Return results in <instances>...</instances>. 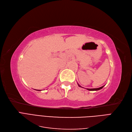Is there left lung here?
<instances>
[{"label": "left lung", "mask_w": 132, "mask_h": 132, "mask_svg": "<svg viewBox=\"0 0 132 132\" xmlns=\"http://www.w3.org/2000/svg\"><path fill=\"white\" fill-rule=\"evenodd\" d=\"M78 85H79V86H80V87H81L80 85H79V84H78ZM103 86H101V87H98V88H95V89H87V90H89V91H97V90H100V89H102Z\"/></svg>", "instance_id": "8db88e82"}]
</instances>
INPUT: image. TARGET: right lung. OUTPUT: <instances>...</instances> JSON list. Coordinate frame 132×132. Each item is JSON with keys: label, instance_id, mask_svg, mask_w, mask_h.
<instances>
[{"label": "right lung", "instance_id": "right-lung-1", "mask_svg": "<svg viewBox=\"0 0 132 132\" xmlns=\"http://www.w3.org/2000/svg\"><path fill=\"white\" fill-rule=\"evenodd\" d=\"M38 91H40V90H38Z\"/></svg>", "mask_w": 132, "mask_h": 132}]
</instances>
